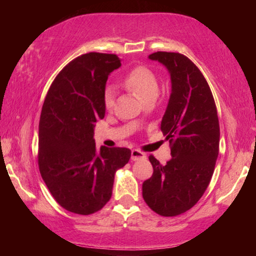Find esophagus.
Wrapping results in <instances>:
<instances>
[{
    "mask_svg": "<svg viewBox=\"0 0 256 256\" xmlns=\"http://www.w3.org/2000/svg\"><path fill=\"white\" fill-rule=\"evenodd\" d=\"M131 159L133 160V162H136V160H141V159H146V154L140 150L133 149L131 151Z\"/></svg>",
    "mask_w": 256,
    "mask_h": 256,
    "instance_id": "obj_1",
    "label": "esophagus"
}]
</instances>
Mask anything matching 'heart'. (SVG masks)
Masks as SVG:
<instances>
[{
	"instance_id": "obj_1",
	"label": "heart",
	"mask_w": 256,
	"mask_h": 256,
	"mask_svg": "<svg viewBox=\"0 0 256 256\" xmlns=\"http://www.w3.org/2000/svg\"><path fill=\"white\" fill-rule=\"evenodd\" d=\"M124 84L128 90L136 94L141 102L158 94V81L154 73L146 66H138L128 73L124 80ZM104 104L107 110H112L115 104V92L107 88L104 94Z\"/></svg>"
}]
</instances>
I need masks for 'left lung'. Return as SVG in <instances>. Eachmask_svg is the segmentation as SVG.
<instances>
[{"mask_svg": "<svg viewBox=\"0 0 256 256\" xmlns=\"http://www.w3.org/2000/svg\"><path fill=\"white\" fill-rule=\"evenodd\" d=\"M148 58L167 68L170 100L160 130L172 144V159L149 160L154 174L142 184L151 210L174 216L190 210L206 192L219 154V120L206 80L192 60L180 53L157 52Z\"/></svg>", "mask_w": 256, "mask_h": 256, "instance_id": "left-lung-1", "label": "left lung"}]
</instances>
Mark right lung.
<instances>
[{"mask_svg": "<svg viewBox=\"0 0 256 256\" xmlns=\"http://www.w3.org/2000/svg\"><path fill=\"white\" fill-rule=\"evenodd\" d=\"M120 66L114 54L88 53L68 64L47 92L38 132V164L53 198L78 214L110 201L115 172L131 157L126 148L97 149L94 124L105 118L108 76Z\"/></svg>", "mask_w": 256, "mask_h": 256, "instance_id": "obj_1", "label": "right lung"}]
</instances>
